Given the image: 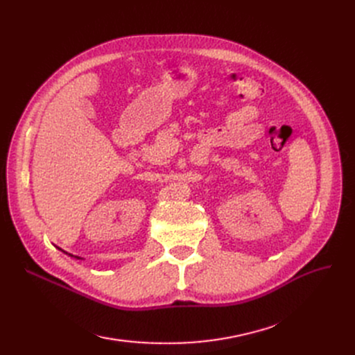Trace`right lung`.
Returning <instances> with one entry per match:
<instances>
[{"instance_id": "obj_1", "label": "right lung", "mask_w": 355, "mask_h": 355, "mask_svg": "<svg viewBox=\"0 0 355 355\" xmlns=\"http://www.w3.org/2000/svg\"><path fill=\"white\" fill-rule=\"evenodd\" d=\"M70 256H71V254H70ZM76 257H78V256H76ZM78 259H80V257H78Z\"/></svg>"}]
</instances>
